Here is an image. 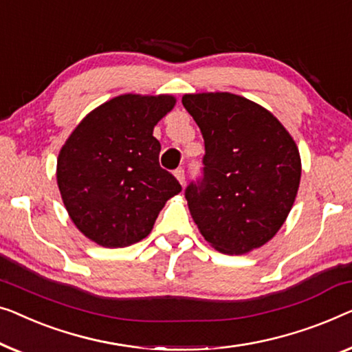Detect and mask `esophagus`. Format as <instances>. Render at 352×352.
I'll return each instance as SVG.
<instances>
[{
  "label": "esophagus",
  "mask_w": 352,
  "mask_h": 352,
  "mask_svg": "<svg viewBox=\"0 0 352 352\" xmlns=\"http://www.w3.org/2000/svg\"><path fill=\"white\" fill-rule=\"evenodd\" d=\"M175 176H176V179L179 181L182 186H184V182H186V175H184V170H182V168H177V170L175 171Z\"/></svg>",
  "instance_id": "34e87169"
}]
</instances>
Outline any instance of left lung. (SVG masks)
<instances>
[{"mask_svg":"<svg viewBox=\"0 0 352 352\" xmlns=\"http://www.w3.org/2000/svg\"><path fill=\"white\" fill-rule=\"evenodd\" d=\"M182 104L205 140L203 176L186 188L198 230L223 254L263 246L297 197V144L270 111L239 95H184Z\"/></svg>","mask_w":352,"mask_h":352,"instance_id":"8db88e82","label":"left lung"}]
</instances>
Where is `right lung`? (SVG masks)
I'll use <instances>...</instances> for the list:
<instances>
[{
    "label": "right lung",
    "mask_w": 352,
    "mask_h": 352,
    "mask_svg": "<svg viewBox=\"0 0 352 352\" xmlns=\"http://www.w3.org/2000/svg\"><path fill=\"white\" fill-rule=\"evenodd\" d=\"M175 103L171 95L116 96L85 116L60 151L57 182L66 211L100 246L141 241L181 192L160 166V142L152 135Z\"/></svg>",
    "instance_id": "right-lung-1"
}]
</instances>
